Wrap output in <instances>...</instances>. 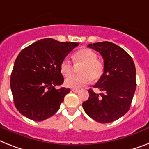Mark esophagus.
<instances>
[{
    "instance_id": "34e87169",
    "label": "esophagus",
    "mask_w": 149,
    "mask_h": 149,
    "mask_svg": "<svg viewBox=\"0 0 149 149\" xmlns=\"http://www.w3.org/2000/svg\"><path fill=\"white\" fill-rule=\"evenodd\" d=\"M72 91L73 92H74V93H77V92H79L80 90L77 89V88H73V89H72Z\"/></svg>"
}]
</instances>
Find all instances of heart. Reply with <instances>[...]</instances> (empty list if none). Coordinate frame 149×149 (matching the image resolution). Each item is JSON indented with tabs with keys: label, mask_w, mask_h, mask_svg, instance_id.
<instances>
[{
	"label": "heart",
	"mask_w": 149,
	"mask_h": 149,
	"mask_svg": "<svg viewBox=\"0 0 149 149\" xmlns=\"http://www.w3.org/2000/svg\"><path fill=\"white\" fill-rule=\"evenodd\" d=\"M74 60L76 65L80 66L78 75H72L65 81L66 87L80 88L88 84L91 80H97L104 72V66L97 60V55L93 50L83 48L74 54ZM60 72L65 77L71 75L73 72L72 62L65 58L60 63Z\"/></svg>",
	"instance_id": "b5f03b06"
}]
</instances>
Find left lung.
<instances>
[{
	"label": "left lung",
	"instance_id": "left-lung-1",
	"mask_svg": "<svg viewBox=\"0 0 149 149\" xmlns=\"http://www.w3.org/2000/svg\"><path fill=\"white\" fill-rule=\"evenodd\" d=\"M104 58V72L94 88L88 90L89 98L82 104L88 116L100 123H108L129 111L136 88V67L132 57L121 47L110 42L89 44Z\"/></svg>",
	"mask_w": 149,
	"mask_h": 149
}]
</instances>
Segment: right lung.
I'll use <instances>...</instances> for the list:
<instances>
[{"label": "right lung", "mask_w": 149, "mask_h": 149, "mask_svg": "<svg viewBox=\"0 0 149 149\" xmlns=\"http://www.w3.org/2000/svg\"><path fill=\"white\" fill-rule=\"evenodd\" d=\"M77 42L40 39L23 49L14 62L10 76V88L14 105L26 117L42 121L58 110L69 88L55 89L64 77L60 63Z\"/></svg>", "instance_id": "obj_1"}]
</instances>
